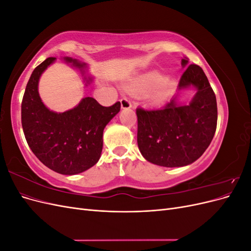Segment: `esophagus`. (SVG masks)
Instances as JSON below:
<instances>
[{
    "label": "esophagus",
    "mask_w": 251,
    "mask_h": 251,
    "mask_svg": "<svg viewBox=\"0 0 251 251\" xmlns=\"http://www.w3.org/2000/svg\"><path fill=\"white\" fill-rule=\"evenodd\" d=\"M120 104H121V109H130L132 108V103L131 101L127 100V98H123L120 100Z\"/></svg>",
    "instance_id": "1"
}]
</instances>
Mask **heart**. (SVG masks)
Listing matches in <instances>:
<instances>
[{
    "label": "heart",
    "instance_id": "b5f03b06",
    "mask_svg": "<svg viewBox=\"0 0 251 251\" xmlns=\"http://www.w3.org/2000/svg\"><path fill=\"white\" fill-rule=\"evenodd\" d=\"M176 85V80L172 77L165 78L164 75L160 72H150L128 82L126 89L128 92L140 94L148 92L157 86V88L151 94L150 100L155 103H161L168 100L174 92Z\"/></svg>",
    "mask_w": 251,
    "mask_h": 251
}]
</instances>
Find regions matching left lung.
<instances>
[{
  "label": "left lung",
  "mask_w": 251,
  "mask_h": 251,
  "mask_svg": "<svg viewBox=\"0 0 251 251\" xmlns=\"http://www.w3.org/2000/svg\"><path fill=\"white\" fill-rule=\"evenodd\" d=\"M181 65L186 68L188 58H182ZM189 87L196 93L188 104H181L178 92ZM136 114L141 155L149 162L165 168L195 162L208 148L217 128L216 95L202 68L194 64L182 74L178 93L171 102L156 110L138 108Z\"/></svg>",
  "instance_id": "left-lung-1"
}]
</instances>
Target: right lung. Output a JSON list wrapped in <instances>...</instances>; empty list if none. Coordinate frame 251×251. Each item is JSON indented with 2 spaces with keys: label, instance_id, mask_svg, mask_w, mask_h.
<instances>
[{
  "label": "right lung",
  "instance_id": "add662e5",
  "mask_svg": "<svg viewBox=\"0 0 251 251\" xmlns=\"http://www.w3.org/2000/svg\"><path fill=\"white\" fill-rule=\"evenodd\" d=\"M55 60L45 59L30 76L22 101V126L29 148L43 164L58 174L76 175L100 160L103 130L120 111V102L102 107L93 97H85L73 109L51 111L42 101L39 81ZM64 60L77 68L86 83L93 81L87 64L68 56Z\"/></svg>",
  "mask_w": 251,
  "mask_h": 251
}]
</instances>
